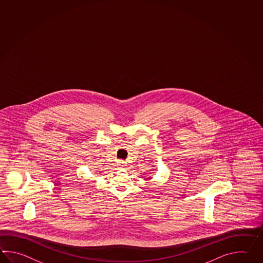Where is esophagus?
I'll list each match as a JSON object with an SVG mask.
<instances>
[{
    "label": "esophagus",
    "instance_id": "1",
    "mask_svg": "<svg viewBox=\"0 0 263 263\" xmlns=\"http://www.w3.org/2000/svg\"><path fill=\"white\" fill-rule=\"evenodd\" d=\"M120 166H122V167L124 166V162H123V161H121V162H120Z\"/></svg>",
    "mask_w": 263,
    "mask_h": 263
}]
</instances>
